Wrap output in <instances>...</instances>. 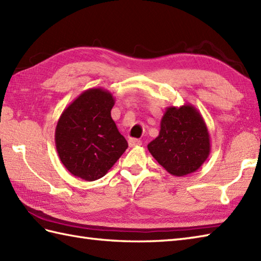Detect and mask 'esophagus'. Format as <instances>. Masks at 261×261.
Returning <instances> with one entry per match:
<instances>
[{"label": "esophagus", "mask_w": 261, "mask_h": 261, "mask_svg": "<svg viewBox=\"0 0 261 261\" xmlns=\"http://www.w3.org/2000/svg\"><path fill=\"white\" fill-rule=\"evenodd\" d=\"M141 140L140 139H135V138H131L129 139V146L130 147H138V146H141Z\"/></svg>", "instance_id": "obj_1"}]
</instances>
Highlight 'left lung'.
Instances as JSON below:
<instances>
[{"instance_id": "1", "label": "left lung", "mask_w": 261, "mask_h": 261, "mask_svg": "<svg viewBox=\"0 0 261 261\" xmlns=\"http://www.w3.org/2000/svg\"><path fill=\"white\" fill-rule=\"evenodd\" d=\"M210 134L201 113L192 104L166 109L156 139L148 150L159 165L174 176L196 171L211 151Z\"/></svg>"}]
</instances>
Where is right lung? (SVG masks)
<instances>
[{"instance_id":"add662e5","label":"right lung","mask_w":261,"mask_h":261,"mask_svg":"<svg viewBox=\"0 0 261 261\" xmlns=\"http://www.w3.org/2000/svg\"><path fill=\"white\" fill-rule=\"evenodd\" d=\"M114 103L109 91L90 88L60 115L55 142L60 162L71 175L87 181L102 178L125 151L127 142L111 116Z\"/></svg>"}]
</instances>
